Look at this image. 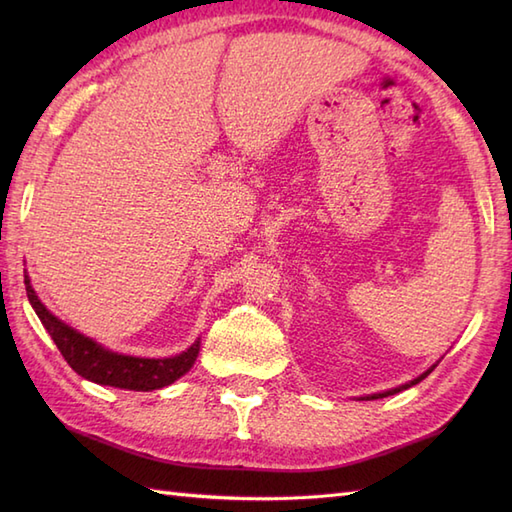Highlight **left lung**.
<instances>
[{
    "instance_id": "1",
    "label": "left lung",
    "mask_w": 512,
    "mask_h": 512,
    "mask_svg": "<svg viewBox=\"0 0 512 512\" xmlns=\"http://www.w3.org/2000/svg\"><path fill=\"white\" fill-rule=\"evenodd\" d=\"M438 365V363H436ZM436 365H431L427 372H422L418 378H413V380H409V383H405V385H398V387H394V389H387V391H378V394H369V396H365V398H361V400H376V398H387V396H394V394H398V391H402V389H409V387H413V385H418L422 378H427L433 369H436Z\"/></svg>"
}]
</instances>
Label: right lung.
<instances>
[{"mask_svg": "<svg viewBox=\"0 0 512 512\" xmlns=\"http://www.w3.org/2000/svg\"><path fill=\"white\" fill-rule=\"evenodd\" d=\"M24 284L32 310L37 312L39 321L52 336V341L57 343L65 361H68L76 374L83 376L85 380H92L96 385L132 391L162 389L187 374L200 354V339L184 352L169 358H145L114 352L110 347L96 343L90 336L70 328L59 317H54L37 297L28 273L24 275Z\"/></svg>", "mask_w": 512, "mask_h": 512, "instance_id": "add662e5", "label": "right lung"}]
</instances>
